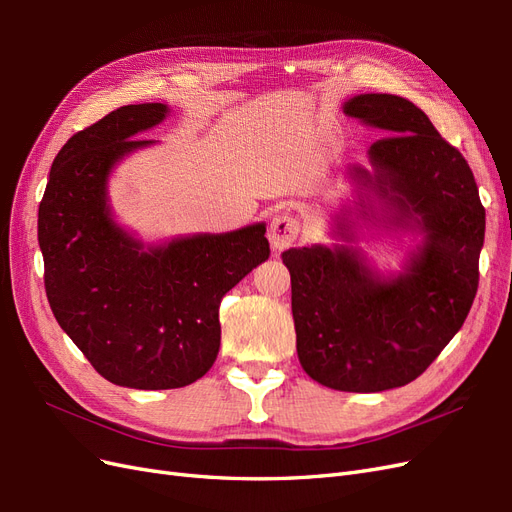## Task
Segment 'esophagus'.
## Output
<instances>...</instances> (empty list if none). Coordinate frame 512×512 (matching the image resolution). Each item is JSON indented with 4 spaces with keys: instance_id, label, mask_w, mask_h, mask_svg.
<instances>
[{
    "instance_id": "esophagus-1",
    "label": "esophagus",
    "mask_w": 512,
    "mask_h": 512,
    "mask_svg": "<svg viewBox=\"0 0 512 512\" xmlns=\"http://www.w3.org/2000/svg\"><path fill=\"white\" fill-rule=\"evenodd\" d=\"M297 235H299V222L288 213H277L267 230V237L271 241L273 250H286V247L292 245L294 239H297Z\"/></svg>"
}]
</instances>
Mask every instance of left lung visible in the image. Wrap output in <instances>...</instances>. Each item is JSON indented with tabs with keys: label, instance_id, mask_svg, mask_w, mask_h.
I'll list each match as a JSON object with an SVG mask.
<instances>
[{
	"label": "left lung",
	"instance_id": "8db88e82",
	"mask_svg": "<svg viewBox=\"0 0 512 512\" xmlns=\"http://www.w3.org/2000/svg\"><path fill=\"white\" fill-rule=\"evenodd\" d=\"M344 113L386 134L371 168L348 166L352 207L335 215L333 245L290 247L297 354L335 391L380 393L418 378L466 320L478 288L485 209L472 170L406 98L361 94ZM363 229L419 241L401 272L382 274L355 245Z\"/></svg>",
	"mask_w": 512,
	"mask_h": 512
}]
</instances>
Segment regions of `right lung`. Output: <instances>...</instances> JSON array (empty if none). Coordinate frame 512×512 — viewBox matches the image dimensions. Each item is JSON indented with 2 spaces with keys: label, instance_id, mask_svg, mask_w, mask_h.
<instances>
[{
  "label": "right lung",
  "instance_id": "1",
  "mask_svg": "<svg viewBox=\"0 0 512 512\" xmlns=\"http://www.w3.org/2000/svg\"><path fill=\"white\" fill-rule=\"evenodd\" d=\"M168 104H128L61 147L38 209L44 288L59 327L108 382L181 389L220 352V301L271 254L267 224L145 243L108 203L115 166L156 141Z\"/></svg>",
  "mask_w": 512,
  "mask_h": 512
}]
</instances>
